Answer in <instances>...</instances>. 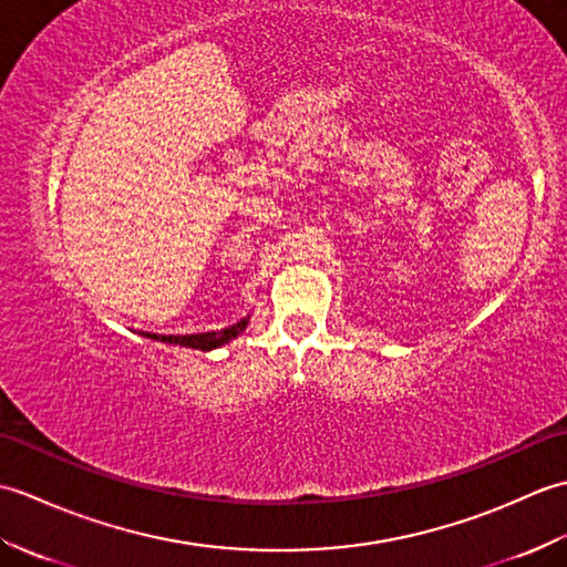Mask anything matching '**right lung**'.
Masks as SVG:
<instances>
[{"label": "right lung", "instance_id": "add662e5", "mask_svg": "<svg viewBox=\"0 0 567 567\" xmlns=\"http://www.w3.org/2000/svg\"><path fill=\"white\" fill-rule=\"evenodd\" d=\"M250 321V315L244 317L240 321L231 323V327H226L221 331H207V333H187V336H163V333H141L146 336V339L153 341H161V343H173V346H185V348H199V351H214V348H221L228 341H234L236 336H240L246 331Z\"/></svg>", "mask_w": 567, "mask_h": 567}]
</instances>
